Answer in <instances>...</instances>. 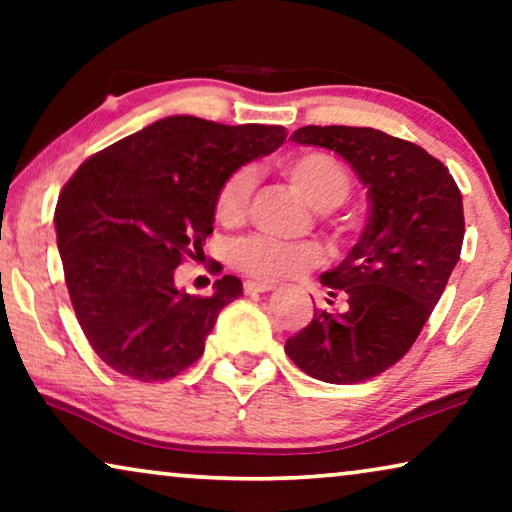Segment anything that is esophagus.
I'll list each match as a JSON object with an SVG mask.
<instances>
[{
	"label": "esophagus",
	"mask_w": 512,
	"mask_h": 512,
	"mask_svg": "<svg viewBox=\"0 0 512 512\" xmlns=\"http://www.w3.org/2000/svg\"><path fill=\"white\" fill-rule=\"evenodd\" d=\"M275 289V286L272 284H268V282H254V279H247V282H244V293H268V291H272Z\"/></svg>",
	"instance_id": "esophagus-1"
}]
</instances>
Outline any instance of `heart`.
Wrapping results in <instances>:
<instances>
[{"mask_svg": "<svg viewBox=\"0 0 512 512\" xmlns=\"http://www.w3.org/2000/svg\"><path fill=\"white\" fill-rule=\"evenodd\" d=\"M279 170L303 198L319 212H331L340 207L352 193V177L345 165L324 151H298L277 160ZM254 172L249 167H237L221 181L214 200V214L223 226H237L247 216ZM340 233V226H333ZM228 261L237 272L256 282H286L303 277L324 265V249L312 240L286 242L268 235H247L230 244Z\"/></svg>", "mask_w": 512, "mask_h": 512, "instance_id": "b5f03b06", "label": "heart"}]
</instances>
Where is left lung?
I'll return each instance as SVG.
<instances>
[{"mask_svg":"<svg viewBox=\"0 0 512 512\" xmlns=\"http://www.w3.org/2000/svg\"><path fill=\"white\" fill-rule=\"evenodd\" d=\"M291 139L345 158L368 186L370 216L345 261L321 275L345 312L314 310L284 352L314 380H373L403 359L443 296L464 242L461 191L429 151L382 130L305 125Z\"/></svg>","mask_w":512,"mask_h":512,"instance_id":"left-lung-1","label":"left lung"}]
</instances>
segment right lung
<instances>
[{
    "label": "right lung",
    "mask_w": 512,
    "mask_h": 512,
    "mask_svg": "<svg viewBox=\"0 0 512 512\" xmlns=\"http://www.w3.org/2000/svg\"><path fill=\"white\" fill-rule=\"evenodd\" d=\"M284 139L282 125L170 116L72 174L55 207L62 270L83 335L109 368L163 382L200 359L242 282L226 275L212 296H191L174 286V270L214 233L221 181Z\"/></svg>",
    "instance_id": "obj_1"
}]
</instances>
